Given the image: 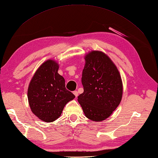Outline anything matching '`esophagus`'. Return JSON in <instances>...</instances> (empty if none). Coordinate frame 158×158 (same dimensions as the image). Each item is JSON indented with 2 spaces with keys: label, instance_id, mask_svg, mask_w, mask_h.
<instances>
[{
  "label": "esophagus",
  "instance_id": "1",
  "mask_svg": "<svg viewBox=\"0 0 158 158\" xmlns=\"http://www.w3.org/2000/svg\"><path fill=\"white\" fill-rule=\"evenodd\" d=\"M73 93H74V94L75 95L76 97H78V91L75 90V91L73 92Z\"/></svg>",
  "mask_w": 158,
  "mask_h": 158
}]
</instances>
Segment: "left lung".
I'll use <instances>...</instances> for the list:
<instances>
[{"label": "left lung", "instance_id": "left-lung-1", "mask_svg": "<svg viewBox=\"0 0 158 158\" xmlns=\"http://www.w3.org/2000/svg\"><path fill=\"white\" fill-rule=\"evenodd\" d=\"M85 60L82 75L84 92L78 101L87 118L101 121L121 102V78L113 61L101 52L92 51L86 56Z\"/></svg>", "mask_w": 158, "mask_h": 158}]
</instances>
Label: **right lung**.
Returning <instances> with one entry per match:
<instances>
[{
  "label": "right lung",
  "mask_w": 158,
  "mask_h": 158,
  "mask_svg": "<svg viewBox=\"0 0 158 158\" xmlns=\"http://www.w3.org/2000/svg\"><path fill=\"white\" fill-rule=\"evenodd\" d=\"M59 66L51 60L38 68L31 81L27 97L32 112L44 122L59 118L64 107L74 94L65 86V80L60 75Z\"/></svg>",
  "instance_id": "obj_1"
}]
</instances>
